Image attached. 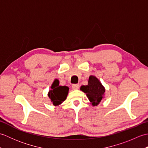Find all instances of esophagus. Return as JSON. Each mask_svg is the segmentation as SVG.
I'll use <instances>...</instances> for the list:
<instances>
[{"label": "esophagus", "instance_id": "1", "mask_svg": "<svg viewBox=\"0 0 148 148\" xmlns=\"http://www.w3.org/2000/svg\"><path fill=\"white\" fill-rule=\"evenodd\" d=\"M79 86L78 84H73L72 85V88L73 90H77L78 88H79Z\"/></svg>", "mask_w": 148, "mask_h": 148}]
</instances>
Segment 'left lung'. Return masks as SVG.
<instances>
[{"instance_id": "8db88e82", "label": "left lung", "mask_w": 148, "mask_h": 148, "mask_svg": "<svg viewBox=\"0 0 148 148\" xmlns=\"http://www.w3.org/2000/svg\"><path fill=\"white\" fill-rule=\"evenodd\" d=\"M80 90L86 93L91 103L93 106H97L101 101L105 93V88L97 78L90 76L88 84L86 86H81Z\"/></svg>"}]
</instances>
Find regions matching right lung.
I'll return each instance as SVG.
<instances>
[{"label":"right lung","mask_w":148,"mask_h":148,"mask_svg":"<svg viewBox=\"0 0 148 148\" xmlns=\"http://www.w3.org/2000/svg\"><path fill=\"white\" fill-rule=\"evenodd\" d=\"M51 90L49 91L48 97L54 106H58L67 98L69 88L66 86H59V81L55 79L51 85Z\"/></svg>","instance_id":"add662e5"}]
</instances>
